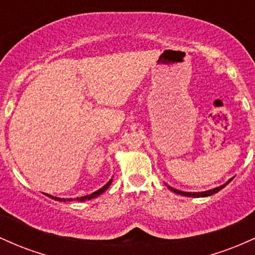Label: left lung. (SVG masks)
Returning a JSON list of instances; mask_svg holds the SVG:
<instances>
[{"label":"left lung","mask_w":255,"mask_h":255,"mask_svg":"<svg viewBox=\"0 0 255 255\" xmlns=\"http://www.w3.org/2000/svg\"><path fill=\"white\" fill-rule=\"evenodd\" d=\"M231 180H233V177H231L230 180H228L227 182H225L224 184H222V186H219V187H216V188H213V189H209V191H204V192H183V191H178V189H175V188H172V187H170V186H169V184H166V183H165V186L168 187V188L170 189L171 192L176 193V194H180V195H184V197H193V198H205V197H210V195L215 194V193H217V192L221 191V189H223L224 187L227 186V184L229 183Z\"/></svg>","instance_id":"1"}]
</instances>
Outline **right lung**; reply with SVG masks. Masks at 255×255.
Segmentation results:
<instances>
[{
	"label": "right lung",
	"instance_id": "obj_1",
	"mask_svg": "<svg viewBox=\"0 0 255 255\" xmlns=\"http://www.w3.org/2000/svg\"><path fill=\"white\" fill-rule=\"evenodd\" d=\"M111 182H113V177L110 178L109 182H108L107 184H104V186L102 187V188H99L98 191L93 192L92 194H90V195H85V197H80V198H75V199H72V198H68V199H64V198H57V197H54V195L45 194V193H44V194H45L46 197H49V198H51V199H55V200H56V201H63V203H64V201H73V200H77V201H86V200H91V199H93V198L98 197V195L103 194V193H104L105 191H107L108 188H109L110 184H111Z\"/></svg>",
	"mask_w": 255,
	"mask_h": 255
}]
</instances>
